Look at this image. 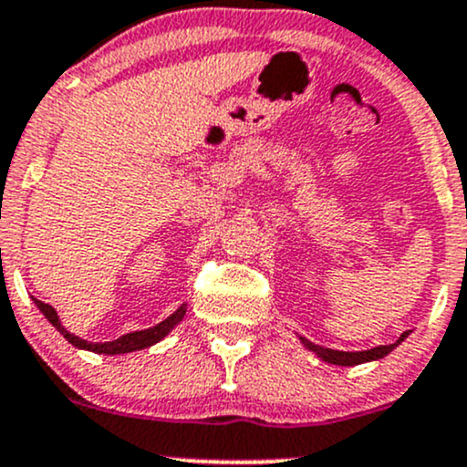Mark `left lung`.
Segmentation results:
<instances>
[{
  "label": "left lung",
  "instance_id": "obj_1",
  "mask_svg": "<svg viewBox=\"0 0 467 467\" xmlns=\"http://www.w3.org/2000/svg\"><path fill=\"white\" fill-rule=\"evenodd\" d=\"M410 332H403L399 336V340L392 345H379V348H372V349H365V352H340V349H329V348H320V345H314L309 343L307 338H300V343L305 345V348L309 349V352H314L318 356L320 360H325V363H332V365H343V368H352V365H360V363H369V360H379L383 358V356H388L396 345L403 343L405 338H408Z\"/></svg>",
  "mask_w": 467,
  "mask_h": 467
}]
</instances>
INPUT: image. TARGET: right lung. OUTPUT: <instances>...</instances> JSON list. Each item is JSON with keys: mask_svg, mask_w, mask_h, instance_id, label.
Here are the masks:
<instances>
[{"mask_svg": "<svg viewBox=\"0 0 467 467\" xmlns=\"http://www.w3.org/2000/svg\"><path fill=\"white\" fill-rule=\"evenodd\" d=\"M35 305H37V307H39V312L47 316L48 323H51L53 327L57 329V332L68 340V343L75 345V348L88 349V352H95V354H111V356L113 354L138 352V349L151 348V345L160 343V340H162L164 336L171 332L175 325H178L180 320L184 318V314H187V305H180V307L175 309V312L169 316V318H164L162 323H158V325H155V327L140 329V332H131V334H124V336H119V338L109 340V343H88V340H84V338H79V336L67 332V327H64V325L59 323V316L51 307V305L42 303V300H35Z\"/></svg>", "mask_w": 467, "mask_h": 467, "instance_id": "obj_1", "label": "right lung"}]
</instances>
